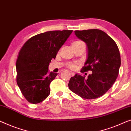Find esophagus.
Masks as SVG:
<instances>
[{
    "instance_id": "esophagus-1",
    "label": "esophagus",
    "mask_w": 131,
    "mask_h": 131,
    "mask_svg": "<svg viewBox=\"0 0 131 131\" xmlns=\"http://www.w3.org/2000/svg\"><path fill=\"white\" fill-rule=\"evenodd\" d=\"M69 73L71 74V75L72 76H74V75H75V73H74V72H71V71H69Z\"/></svg>"
}]
</instances>
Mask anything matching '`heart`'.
<instances>
[{
	"label": "heart",
	"mask_w": 131,
	"mask_h": 131,
	"mask_svg": "<svg viewBox=\"0 0 131 131\" xmlns=\"http://www.w3.org/2000/svg\"><path fill=\"white\" fill-rule=\"evenodd\" d=\"M79 42H80V41H76V42H74L72 44L77 43H79ZM69 67L70 68H71V69H75L76 66H75V64H69Z\"/></svg>",
	"instance_id": "heart-1"
}]
</instances>
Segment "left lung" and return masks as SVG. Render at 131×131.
<instances>
[{"label":"left lung","mask_w":131,"mask_h":131,"mask_svg":"<svg viewBox=\"0 0 131 131\" xmlns=\"http://www.w3.org/2000/svg\"><path fill=\"white\" fill-rule=\"evenodd\" d=\"M74 32L87 47V59L81 72H92L88 78L77 73L70 79L68 86L82 98H97L112 87L118 77L121 63L119 50L115 41L99 29Z\"/></svg>","instance_id":"8db88e82"}]
</instances>
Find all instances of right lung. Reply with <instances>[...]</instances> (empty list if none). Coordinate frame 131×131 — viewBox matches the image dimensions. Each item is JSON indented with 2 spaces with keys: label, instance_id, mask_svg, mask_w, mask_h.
<instances>
[{
  "label": "right lung",
  "instance_id": "add662e5",
  "mask_svg": "<svg viewBox=\"0 0 131 131\" xmlns=\"http://www.w3.org/2000/svg\"><path fill=\"white\" fill-rule=\"evenodd\" d=\"M72 33L69 30L42 33L30 38L21 48L16 63V81L28 102L40 103L49 95V85L58 73L49 72V65Z\"/></svg>",
  "mask_w": 131,
  "mask_h": 131
}]
</instances>
